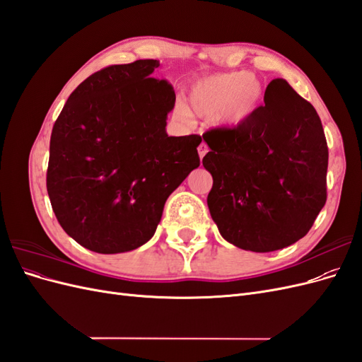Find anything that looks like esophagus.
I'll return each mask as SVG.
<instances>
[{
    "label": "esophagus",
    "mask_w": 362,
    "mask_h": 362,
    "mask_svg": "<svg viewBox=\"0 0 362 362\" xmlns=\"http://www.w3.org/2000/svg\"><path fill=\"white\" fill-rule=\"evenodd\" d=\"M198 152H199V158H204V156L208 152V146H206V144H204V141L199 145Z\"/></svg>",
    "instance_id": "34e87169"
}]
</instances>
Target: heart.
Listing matches in <instances>:
<instances>
[{
	"mask_svg": "<svg viewBox=\"0 0 362 362\" xmlns=\"http://www.w3.org/2000/svg\"><path fill=\"white\" fill-rule=\"evenodd\" d=\"M262 86L246 71L205 76L192 84L189 104L194 113L213 117L221 127L234 128L245 124L257 112Z\"/></svg>",
	"mask_w": 362,
	"mask_h": 362,
	"instance_id": "heart-1",
	"label": "heart"
}]
</instances>
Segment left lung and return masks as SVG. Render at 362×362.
<instances>
[{
    "instance_id": "left-lung-1",
    "label": "left lung",
    "mask_w": 362,
    "mask_h": 362,
    "mask_svg": "<svg viewBox=\"0 0 362 362\" xmlns=\"http://www.w3.org/2000/svg\"><path fill=\"white\" fill-rule=\"evenodd\" d=\"M213 187L206 204L221 235L272 252L310 231L326 202L327 145L315 108L282 78L245 124L202 136Z\"/></svg>"
}]
</instances>
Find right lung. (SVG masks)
I'll return each instance as SVG.
<instances>
[{"label": "right lung", "instance_id": "obj_1", "mask_svg": "<svg viewBox=\"0 0 362 362\" xmlns=\"http://www.w3.org/2000/svg\"><path fill=\"white\" fill-rule=\"evenodd\" d=\"M157 60L115 64L68 98L52 127L47 190L59 223L98 254L154 235L170 193L199 168L201 136L169 137L175 92Z\"/></svg>", "mask_w": 362, "mask_h": 362}]
</instances>
